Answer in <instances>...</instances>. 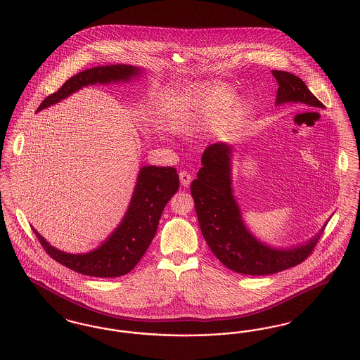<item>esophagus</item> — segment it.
<instances>
[{
    "mask_svg": "<svg viewBox=\"0 0 360 360\" xmlns=\"http://www.w3.org/2000/svg\"><path fill=\"white\" fill-rule=\"evenodd\" d=\"M179 179H181V184L188 188L191 182V175L188 172H179Z\"/></svg>",
    "mask_w": 360,
    "mask_h": 360,
    "instance_id": "1",
    "label": "esophagus"
}]
</instances>
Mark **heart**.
<instances>
[{"mask_svg": "<svg viewBox=\"0 0 360 360\" xmlns=\"http://www.w3.org/2000/svg\"><path fill=\"white\" fill-rule=\"evenodd\" d=\"M232 100V91L228 87L212 89L202 97L200 105L195 108L194 115L188 121H175L174 129L185 131L190 125V121L216 120L226 113Z\"/></svg>", "mask_w": 360, "mask_h": 360, "instance_id": "1", "label": "heart"}]
</instances>
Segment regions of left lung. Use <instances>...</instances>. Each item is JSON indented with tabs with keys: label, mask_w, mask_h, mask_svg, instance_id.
I'll return each instance as SVG.
<instances>
[{
	"label": "left lung",
	"mask_w": 360,
	"mask_h": 360,
	"mask_svg": "<svg viewBox=\"0 0 360 360\" xmlns=\"http://www.w3.org/2000/svg\"><path fill=\"white\" fill-rule=\"evenodd\" d=\"M278 82L275 105L305 103L324 108L305 82L288 71L274 70ZM202 167L190 191L201 232L212 252L229 270L247 275H270L302 263L314 250L323 229L304 244L275 248L257 239L245 226L232 188V147L210 144L201 158Z\"/></svg>",
	"instance_id": "left-lung-1"
}]
</instances>
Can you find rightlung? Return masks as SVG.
<instances>
[{
  "label": "right lung",
  "mask_w": 360,
  "mask_h": 360,
  "mask_svg": "<svg viewBox=\"0 0 360 360\" xmlns=\"http://www.w3.org/2000/svg\"><path fill=\"white\" fill-rule=\"evenodd\" d=\"M141 74L129 65H109L87 69L71 77L62 87L49 96L37 112L68 98L89 85L128 82ZM179 188V176L174 167L143 166L137 175L129 206L119 226L96 250L86 254H68L44 239L34 228V235L46 252L58 263L79 274L115 278L128 274L147 251L154 239L158 224L166 204Z\"/></svg>",
  "instance_id": "1"
}]
</instances>
